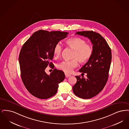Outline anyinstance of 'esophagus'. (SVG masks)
Returning <instances> with one entry per match:
<instances>
[{
  "instance_id": "obj_1",
  "label": "esophagus",
  "mask_w": 129,
  "mask_h": 129,
  "mask_svg": "<svg viewBox=\"0 0 129 129\" xmlns=\"http://www.w3.org/2000/svg\"><path fill=\"white\" fill-rule=\"evenodd\" d=\"M65 76H66V78H68L69 77H70L71 76V75L69 74H67V73H65Z\"/></svg>"
}]
</instances>
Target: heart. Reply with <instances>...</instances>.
Masks as SVG:
<instances>
[{
    "label": "heart",
    "mask_w": 129,
    "mask_h": 129,
    "mask_svg": "<svg viewBox=\"0 0 129 129\" xmlns=\"http://www.w3.org/2000/svg\"><path fill=\"white\" fill-rule=\"evenodd\" d=\"M66 43L74 50L72 56L73 59L60 62L57 64V67L65 73H70L73 71L74 68L77 67L78 61L81 63H84L90 60L93 53V48L91 45L87 43L85 40L78 37L68 39ZM62 49L61 44L60 42L56 43L53 49L55 58L60 57Z\"/></svg>",
    "instance_id": "obj_1"
}]
</instances>
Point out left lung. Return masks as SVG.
<instances>
[{
	"mask_svg": "<svg viewBox=\"0 0 129 129\" xmlns=\"http://www.w3.org/2000/svg\"><path fill=\"white\" fill-rule=\"evenodd\" d=\"M87 37L92 44L93 53L90 60L79 70L87 78L76 76L77 81L73 92L82 99H90L97 95L107 83L112 59L111 50L100 34L92 31H79L76 34ZM82 76V75H81Z\"/></svg>",
	"mask_w": 129,
	"mask_h": 129,
	"instance_id": "8db88e82",
	"label": "left lung"
}]
</instances>
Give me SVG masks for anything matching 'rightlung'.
<instances>
[{"instance_id":"add662e5","label":"right lung","mask_w":129,"mask_h":129,"mask_svg":"<svg viewBox=\"0 0 129 129\" xmlns=\"http://www.w3.org/2000/svg\"><path fill=\"white\" fill-rule=\"evenodd\" d=\"M68 34L40 30L22 46L19 57L21 76L26 89L35 97L46 99L53 96L57 92L58 84L65 78L64 72L54 68L50 61L54 56L55 45ZM48 65L54 69L50 75L45 71Z\"/></svg>"}]
</instances>
